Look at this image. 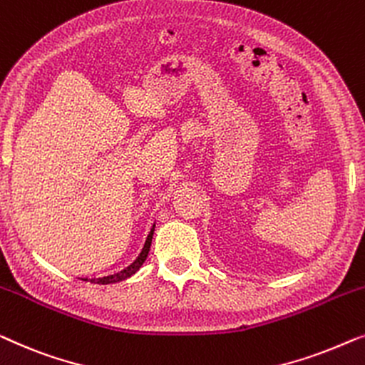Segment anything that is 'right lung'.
Listing matches in <instances>:
<instances>
[{
  "label": "right lung",
  "mask_w": 365,
  "mask_h": 365,
  "mask_svg": "<svg viewBox=\"0 0 365 365\" xmlns=\"http://www.w3.org/2000/svg\"><path fill=\"white\" fill-rule=\"evenodd\" d=\"M153 230H155V225H153L152 230H150V233H148L147 241H145V245H143L140 255H138L137 259L133 261V263H130L129 266H127V268L119 271V273H114V274H110V276H104V278H94V279H84V281H91V283H97V284H110V283H119V281H124L127 278H130L132 274H135L137 271H138V268H140V266L143 264V261L147 259L148 251H150Z\"/></svg>",
  "instance_id": "right-lung-1"
}]
</instances>
